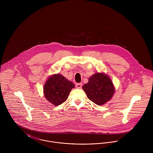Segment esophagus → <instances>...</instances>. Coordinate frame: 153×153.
<instances>
[{
	"instance_id": "1",
	"label": "esophagus",
	"mask_w": 153,
	"mask_h": 153,
	"mask_svg": "<svg viewBox=\"0 0 153 153\" xmlns=\"http://www.w3.org/2000/svg\"><path fill=\"white\" fill-rule=\"evenodd\" d=\"M82 84L81 83H78L76 85V87L79 88V89H81L82 88Z\"/></svg>"
}]
</instances>
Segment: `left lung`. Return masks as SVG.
Here are the masks:
<instances>
[{"label":"left lung","instance_id":"1","mask_svg":"<svg viewBox=\"0 0 153 153\" xmlns=\"http://www.w3.org/2000/svg\"><path fill=\"white\" fill-rule=\"evenodd\" d=\"M82 88L88 99L98 105L108 101L115 91L109 76L102 73H96L91 76Z\"/></svg>","mask_w":153,"mask_h":153}]
</instances>
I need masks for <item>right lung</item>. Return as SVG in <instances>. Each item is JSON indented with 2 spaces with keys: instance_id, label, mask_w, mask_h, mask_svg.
I'll list each match as a JSON object with an SVG mask.
<instances>
[{
  "instance_id": "obj_1",
  "label": "right lung",
  "mask_w": 153,
  "mask_h": 153,
  "mask_svg": "<svg viewBox=\"0 0 153 153\" xmlns=\"http://www.w3.org/2000/svg\"><path fill=\"white\" fill-rule=\"evenodd\" d=\"M74 84L60 74H55L49 78L44 86V95L46 100L57 106L67 100Z\"/></svg>"
}]
</instances>
